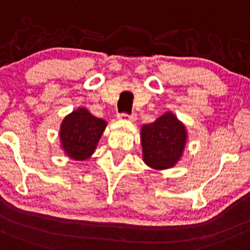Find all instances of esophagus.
<instances>
[{
	"mask_svg": "<svg viewBox=\"0 0 250 250\" xmlns=\"http://www.w3.org/2000/svg\"><path fill=\"white\" fill-rule=\"evenodd\" d=\"M118 118H123V120H130V121H135L137 120V115H135L134 112H132L129 115V113H125V112H122V113H118Z\"/></svg>",
	"mask_w": 250,
	"mask_h": 250,
	"instance_id": "34e87169",
	"label": "esophagus"
}]
</instances>
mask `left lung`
I'll return each instance as SVG.
<instances>
[{"mask_svg": "<svg viewBox=\"0 0 250 250\" xmlns=\"http://www.w3.org/2000/svg\"><path fill=\"white\" fill-rule=\"evenodd\" d=\"M186 140V128L171 112L165 113L154 123L143 125L142 145L145 164L160 169L174 166L181 159Z\"/></svg>", "mask_w": 250, "mask_h": 250, "instance_id": "obj_1", "label": "left lung"}]
</instances>
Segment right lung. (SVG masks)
Wrapping results in <instances>:
<instances>
[{
  "label": "right lung",
  "instance_id": "right-lung-1",
  "mask_svg": "<svg viewBox=\"0 0 250 250\" xmlns=\"http://www.w3.org/2000/svg\"><path fill=\"white\" fill-rule=\"evenodd\" d=\"M105 128V121L96 118L85 108L73 111L61 125L62 147L74 160L88 159L95 150Z\"/></svg>",
  "mask_w": 250,
  "mask_h": 250
}]
</instances>
